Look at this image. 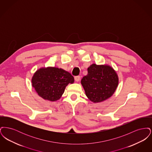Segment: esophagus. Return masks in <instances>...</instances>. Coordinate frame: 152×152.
Instances as JSON below:
<instances>
[{"label": "esophagus", "mask_w": 152, "mask_h": 152, "mask_svg": "<svg viewBox=\"0 0 152 152\" xmlns=\"http://www.w3.org/2000/svg\"><path fill=\"white\" fill-rule=\"evenodd\" d=\"M75 81H79L80 80V76H76L75 77Z\"/></svg>", "instance_id": "34e87169"}]
</instances>
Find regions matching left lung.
<instances>
[{
  "instance_id": "8db88e82",
  "label": "left lung",
  "mask_w": 152,
  "mask_h": 152,
  "mask_svg": "<svg viewBox=\"0 0 152 152\" xmlns=\"http://www.w3.org/2000/svg\"><path fill=\"white\" fill-rule=\"evenodd\" d=\"M81 83L88 98L94 102H99L114 94L118 78L110 66L93 64L88 68V74L83 77Z\"/></svg>"
}]
</instances>
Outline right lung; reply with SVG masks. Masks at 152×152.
<instances>
[{
    "mask_svg": "<svg viewBox=\"0 0 152 152\" xmlns=\"http://www.w3.org/2000/svg\"><path fill=\"white\" fill-rule=\"evenodd\" d=\"M73 82L74 78L70 73L55 67L41 68L32 79V87L38 94L44 99L51 101L58 100L65 87Z\"/></svg>",
    "mask_w": 152,
    "mask_h": 152,
    "instance_id": "obj_1",
    "label": "right lung"
}]
</instances>
